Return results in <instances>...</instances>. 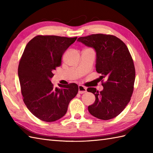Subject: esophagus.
<instances>
[{
  "label": "esophagus",
  "mask_w": 153,
  "mask_h": 153,
  "mask_svg": "<svg viewBox=\"0 0 153 153\" xmlns=\"http://www.w3.org/2000/svg\"><path fill=\"white\" fill-rule=\"evenodd\" d=\"M87 92V89L86 87H83L82 85H79L78 87V93L79 94H83Z\"/></svg>",
  "instance_id": "esophagus-1"
}]
</instances>
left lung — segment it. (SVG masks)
<instances>
[{"label": "left lung", "mask_w": 153, "mask_h": 153, "mask_svg": "<svg viewBox=\"0 0 153 153\" xmlns=\"http://www.w3.org/2000/svg\"><path fill=\"white\" fill-rule=\"evenodd\" d=\"M77 41L95 50L96 71L101 74L100 79H106L101 91L94 87L87 89L95 96V102L88 106L89 112L100 120L115 118L126 108L134 91L135 70L128 48L112 35L93 34L79 37Z\"/></svg>", "instance_id": "1"}]
</instances>
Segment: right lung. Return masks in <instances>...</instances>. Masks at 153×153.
<instances>
[{
    "mask_svg": "<svg viewBox=\"0 0 153 153\" xmlns=\"http://www.w3.org/2000/svg\"><path fill=\"white\" fill-rule=\"evenodd\" d=\"M77 37L37 35L25 47L18 66L23 100L28 110L41 120L51 122L67 112L70 100L76 96L78 85L70 83L53 86V71L61 65L64 52Z\"/></svg>",
    "mask_w": 153,
    "mask_h": 153,
    "instance_id": "1",
    "label": "right lung"
}]
</instances>
